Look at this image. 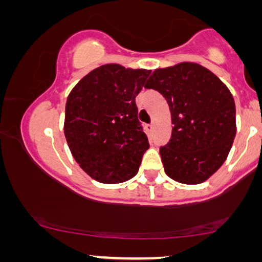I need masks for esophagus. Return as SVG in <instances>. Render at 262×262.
I'll return each instance as SVG.
<instances>
[{"instance_id": "esophagus-1", "label": "esophagus", "mask_w": 262, "mask_h": 262, "mask_svg": "<svg viewBox=\"0 0 262 262\" xmlns=\"http://www.w3.org/2000/svg\"><path fill=\"white\" fill-rule=\"evenodd\" d=\"M147 132H148L149 134L153 132V124H147Z\"/></svg>"}]
</instances>
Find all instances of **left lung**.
<instances>
[{"label":"left lung","instance_id":"left-lung-1","mask_svg":"<svg viewBox=\"0 0 262 262\" xmlns=\"http://www.w3.org/2000/svg\"><path fill=\"white\" fill-rule=\"evenodd\" d=\"M145 88L163 95L171 112V139L159 150L166 174L183 184L203 183L226 161L236 134L230 91L194 62L156 70Z\"/></svg>","mask_w":262,"mask_h":262}]
</instances>
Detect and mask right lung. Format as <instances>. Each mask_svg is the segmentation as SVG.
I'll list each match as a JSON object with an SVG mask.
<instances>
[{"mask_svg": "<svg viewBox=\"0 0 262 262\" xmlns=\"http://www.w3.org/2000/svg\"><path fill=\"white\" fill-rule=\"evenodd\" d=\"M149 73L103 65L80 79L69 95L66 141L83 171L99 183H123L139 171L149 142L138 119L135 97Z\"/></svg>", "mask_w": 262, "mask_h": 262, "instance_id": "obj_1", "label": "right lung"}]
</instances>
